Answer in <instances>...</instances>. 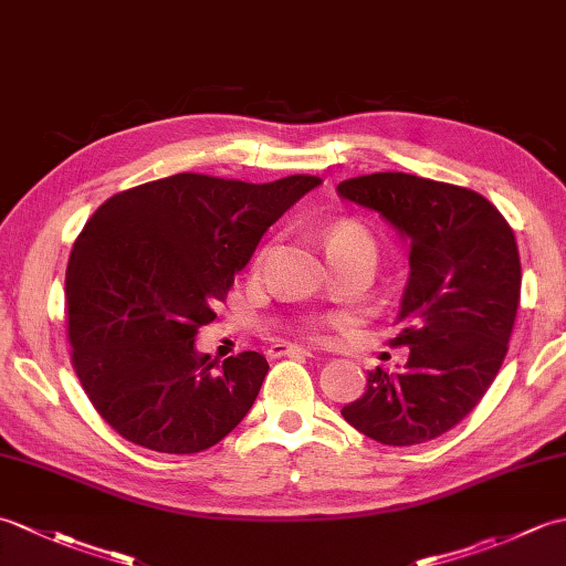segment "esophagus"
Listing matches in <instances>:
<instances>
[{"instance_id": "1", "label": "esophagus", "mask_w": 566, "mask_h": 566, "mask_svg": "<svg viewBox=\"0 0 566 566\" xmlns=\"http://www.w3.org/2000/svg\"><path fill=\"white\" fill-rule=\"evenodd\" d=\"M270 357H311V350L298 345H286V343H276L268 350Z\"/></svg>"}]
</instances>
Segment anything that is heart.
<instances>
[{"mask_svg": "<svg viewBox=\"0 0 566 566\" xmlns=\"http://www.w3.org/2000/svg\"><path fill=\"white\" fill-rule=\"evenodd\" d=\"M323 245H326L331 260L347 258V255H365L375 262L377 258L375 238H371L367 228L357 221L333 223L326 231V235H323ZM264 255H268V250L262 252V258ZM308 331H318V326H308Z\"/></svg>", "mask_w": 566, "mask_h": 566, "instance_id": "obj_1", "label": "heart"}]
</instances>
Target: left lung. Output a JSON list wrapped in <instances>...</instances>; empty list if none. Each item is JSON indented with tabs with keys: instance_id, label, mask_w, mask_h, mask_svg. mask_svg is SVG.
<instances>
[{
	"instance_id": "8db88e82",
	"label": "left lung",
	"mask_w": 566,
	"mask_h": 566,
	"mask_svg": "<svg viewBox=\"0 0 566 566\" xmlns=\"http://www.w3.org/2000/svg\"><path fill=\"white\" fill-rule=\"evenodd\" d=\"M338 195L377 211L411 245L394 345L408 363L369 371L343 418L394 448L428 442L482 401L509 353L521 302V258L499 209L472 189L406 172H375Z\"/></svg>"
}]
</instances>
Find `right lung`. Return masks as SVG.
I'll use <instances>...</instances> for the list:
<instances>
[{
    "mask_svg": "<svg viewBox=\"0 0 566 566\" xmlns=\"http://www.w3.org/2000/svg\"><path fill=\"white\" fill-rule=\"evenodd\" d=\"M321 185L172 175L106 199L65 274L67 333L84 394L118 436L191 454L248 416L268 375L260 353L211 359L197 333L284 211Z\"/></svg>",
    "mask_w": 566,
    "mask_h": 566,
    "instance_id": "right-lung-1",
    "label": "right lung"
}]
</instances>
